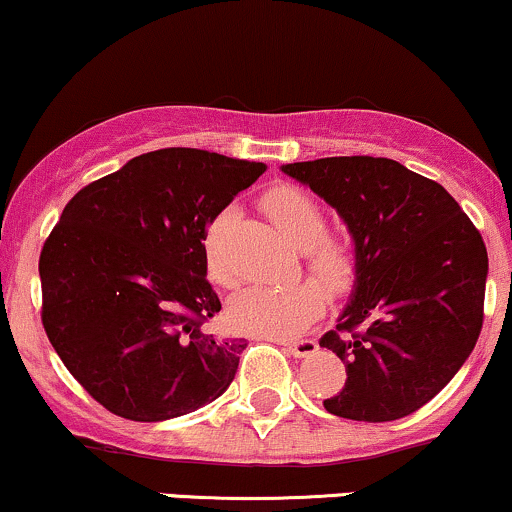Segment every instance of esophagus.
Returning <instances> with one entry per match:
<instances>
[{"instance_id":"esophagus-1","label":"esophagus","mask_w":512,"mask_h":512,"mask_svg":"<svg viewBox=\"0 0 512 512\" xmlns=\"http://www.w3.org/2000/svg\"><path fill=\"white\" fill-rule=\"evenodd\" d=\"M284 349L296 358H308L317 351L315 339H296V342H284Z\"/></svg>"}]
</instances>
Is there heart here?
Masks as SVG:
<instances>
[{
	"mask_svg": "<svg viewBox=\"0 0 512 512\" xmlns=\"http://www.w3.org/2000/svg\"><path fill=\"white\" fill-rule=\"evenodd\" d=\"M267 216L293 248L305 252V267L332 291H346L358 276V255L351 243L327 236V216L308 192L291 185L272 187L262 197ZM236 211L226 209L204 238V262L216 284L236 286L240 274L228 257V236ZM327 296L317 284L252 286L233 298L228 317L236 330L264 339H289L303 332L325 310Z\"/></svg>",
	"mask_w": 512,
	"mask_h": 512,
	"instance_id": "1",
	"label": "heart"
}]
</instances>
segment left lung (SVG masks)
Returning <instances> with one entry per match:
<instances>
[{
    "instance_id": "1",
    "label": "left lung",
    "mask_w": 512,
    "mask_h": 512,
    "mask_svg": "<svg viewBox=\"0 0 512 512\" xmlns=\"http://www.w3.org/2000/svg\"><path fill=\"white\" fill-rule=\"evenodd\" d=\"M281 170L332 204L356 243L351 303L320 339L344 361L346 383L322 404L368 424L414 414L479 339L484 238L443 185L392 158L332 156Z\"/></svg>"
}]
</instances>
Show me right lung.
<instances>
[{
    "label": "right lung",
    "mask_w": 512,
    "mask_h": 512,
    "mask_svg": "<svg viewBox=\"0 0 512 512\" xmlns=\"http://www.w3.org/2000/svg\"><path fill=\"white\" fill-rule=\"evenodd\" d=\"M262 173L264 163L173 146L69 199L40 250V317L76 383L108 411L166 421L236 378L248 342L204 330L221 310L204 238Z\"/></svg>",
    "instance_id": "add662e5"
}]
</instances>
